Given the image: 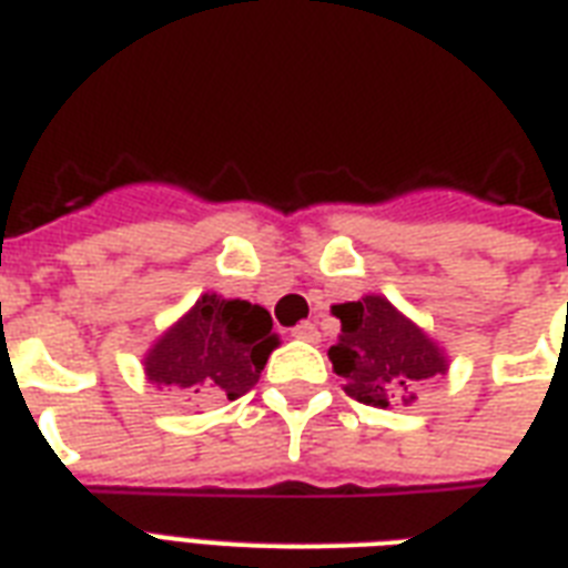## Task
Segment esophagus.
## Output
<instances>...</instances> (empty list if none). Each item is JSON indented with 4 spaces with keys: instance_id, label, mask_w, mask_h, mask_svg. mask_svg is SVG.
Listing matches in <instances>:
<instances>
[{
    "instance_id": "esophagus-1",
    "label": "esophagus",
    "mask_w": 568,
    "mask_h": 568,
    "mask_svg": "<svg viewBox=\"0 0 568 568\" xmlns=\"http://www.w3.org/2000/svg\"><path fill=\"white\" fill-rule=\"evenodd\" d=\"M292 336L301 338V342H310V345H318V342H321L318 327H315L312 321H301V324L292 329Z\"/></svg>"
}]
</instances>
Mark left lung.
<instances>
[{
	"instance_id": "8db88e82",
	"label": "left lung",
	"mask_w": 568,
	"mask_h": 568,
	"mask_svg": "<svg viewBox=\"0 0 568 568\" xmlns=\"http://www.w3.org/2000/svg\"><path fill=\"white\" fill-rule=\"evenodd\" d=\"M333 315L342 321V333L329 347V363L359 404L409 406L422 383L448 372L445 351L383 294L338 303Z\"/></svg>"
}]
</instances>
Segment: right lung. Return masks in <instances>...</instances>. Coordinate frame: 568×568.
I'll list each match as a JSON object with an SVG mask.
<instances>
[{"instance_id":"obj_1","label":"right lung","mask_w":568,"mask_h":568,"mask_svg":"<svg viewBox=\"0 0 568 568\" xmlns=\"http://www.w3.org/2000/svg\"><path fill=\"white\" fill-rule=\"evenodd\" d=\"M265 306L205 292L144 356L150 383L185 397H235L256 386L280 347Z\"/></svg>"}]
</instances>
